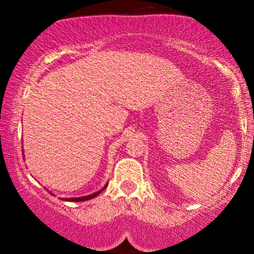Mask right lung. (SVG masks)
Returning <instances> with one entry per match:
<instances>
[{"mask_svg": "<svg viewBox=\"0 0 254 254\" xmlns=\"http://www.w3.org/2000/svg\"><path fill=\"white\" fill-rule=\"evenodd\" d=\"M24 150V149H22ZM109 185V184H106V185L104 186L103 189H101V190H99V191H97V192H94V193H92V194H88V196H83V197H75V198H63V200H68V202H84V200H88V199H92V198H94V197H97L98 194H100L101 192H103L105 189H106V186Z\"/></svg>", "mask_w": 254, "mask_h": 254, "instance_id": "obj_1", "label": "right lung"}]
</instances>
